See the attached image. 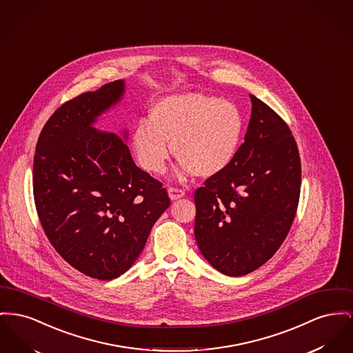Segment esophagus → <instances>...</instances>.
I'll return each mask as SVG.
<instances>
[{
    "mask_svg": "<svg viewBox=\"0 0 353 353\" xmlns=\"http://www.w3.org/2000/svg\"><path fill=\"white\" fill-rule=\"evenodd\" d=\"M168 194H169V199L170 200H179L181 197H184L185 192L183 189H179V188H169L168 189Z\"/></svg>",
    "mask_w": 353,
    "mask_h": 353,
    "instance_id": "obj_1",
    "label": "esophagus"
}]
</instances>
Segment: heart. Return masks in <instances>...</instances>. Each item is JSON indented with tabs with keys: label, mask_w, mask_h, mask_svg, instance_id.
<instances>
[{
	"label": "heart",
	"mask_w": 353,
	"mask_h": 353,
	"mask_svg": "<svg viewBox=\"0 0 353 353\" xmlns=\"http://www.w3.org/2000/svg\"><path fill=\"white\" fill-rule=\"evenodd\" d=\"M244 119L229 101L203 93L160 100L132 134L139 164L150 173L165 170L170 145L180 160V176L209 179L228 168L241 144Z\"/></svg>",
	"instance_id": "obj_1"
}]
</instances>
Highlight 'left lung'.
Here are the masks:
<instances>
[{"mask_svg":"<svg viewBox=\"0 0 353 353\" xmlns=\"http://www.w3.org/2000/svg\"><path fill=\"white\" fill-rule=\"evenodd\" d=\"M249 97L248 130L233 163L194 192L199 249L214 270L232 277L260 268L280 248L301 185L299 149L288 125Z\"/></svg>","mask_w":353,"mask_h":353,"instance_id":"1","label":"left lung"}]
</instances>
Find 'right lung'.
<instances>
[{"label": "right lung", "mask_w": 353, "mask_h": 353, "mask_svg": "<svg viewBox=\"0 0 353 353\" xmlns=\"http://www.w3.org/2000/svg\"><path fill=\"white\" fill-rule=\"evenodd\" d=\"M124 80L61 105L42 128L33 193L46 237L83 274L121 276L170 205L165 188L134 164L123 137L97 130V119L124 96Z\"/></svg>", "instance_id": "1"}]
</instances>
